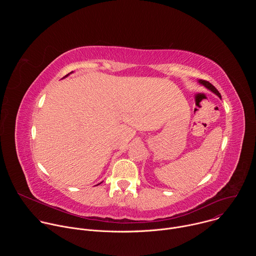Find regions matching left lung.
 <instances>
[{
  "label": "left lung",
  "instance_id": "left-lung-1",
  "mask_svg": "<svg viewBox=\"0 0 256 256\" xmlns=\"http://www.w3.org/2000/svg\"><path fill=\"white\" fill-rule=\"evenodd\" d=\"M200 84H202L204 86H206L208 89H210L212 92H214L216 95H218V97L221 98V94H220V92H218V91L216 89V87H214V86H212L210 82H208V81H206V80H200Z\"/></svg>",
  "mask_w": 256,
  "mask_h": 256
}]
</instances>
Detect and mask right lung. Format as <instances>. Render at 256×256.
Returning a JSON list of instances; mask_svg holds the SVG:
<instances>
[{"label": "right lung", "instance_id": "add662e5", "mask_svg": "<svg viewBox=\"0 0 256 256\" xmlns=\"http://www.w3.org/2000/svg\"><path fill=\"white\" fill-rule=\"evenodd\" d=\"M66 76H68V75H66Z\"/></svg>", "mask_w": 256, "mask_h": 256}]
</instances>
